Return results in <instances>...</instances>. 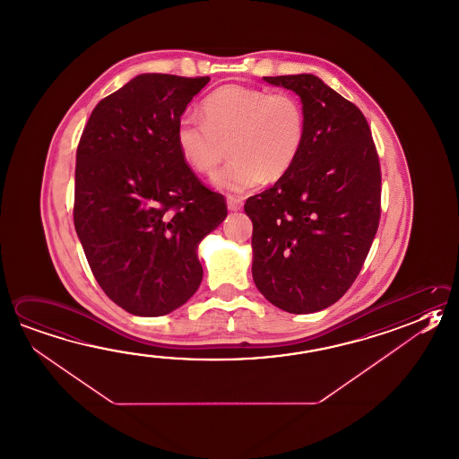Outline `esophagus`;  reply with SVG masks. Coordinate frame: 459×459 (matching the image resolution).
Instances as JSON below:
<instances>
[{
    "mask_svg": "<svg viewBox=\"0 0 459 459\" xmlns=\"http://www.w3.org/2000/svg\"><path fill=\"white\" fill-rule=\"evenodd\" d=\"M242 206V198H237V196H227V208H229V211H240Z\"/></svg>",
    "mask_w": 459,
    "mask_h": 459,
    "instance_id": "1",
    "label": "esophagus"
}]
</instances>
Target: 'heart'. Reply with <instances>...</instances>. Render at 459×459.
Masks as SVG:
<instances>
[{"instance_id": "b5f03b06", "label": "heart", "mask_w": 459, "mask_h": 459, "mask_svg": "<svg viewBox=\"0 0 459 459\" xmlns=\"http://www.w3.org/2000/svg\"><path fill=\"white\" fill-rule=\"evenodd\" d=\"M305 117L300 102L287 92L227 84L201 104V118L183 115L175 143L186 165L201 175L216 172L227 156L234 159L214 177L217 188L242 193L284 177L300 152Z\"/></svg>"}]
</instances>
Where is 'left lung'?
<instances>
[{"mask_svg":"<svg viewBox=\"0 0 459 459\" xmlns=\"http://www.w3.org/2000/svg\"><path fill=\"white\" fill-rule=\"evenodd\" d=\"M264 81L300 97L305 136L290 170L245 203L253 281L284 312H320L346 294L372 247L380 160L363 113L320 78Z\"/></svg>","mask_w":459,"mask_h":459,"instance_id":"8db88e82","label":"left lung"}]
</instances>
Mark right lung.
<instances>
[{
	"label": "right lung",
	"instance_id": "right-lung-1",
	"mask_svg": "<svg viewBox=\"0 0 459 459\" xmlns=\"http://www.w3.org/2000/svg\"><path fill=\"white\" fill-rule=\"evenodd\" d=\"M203 78L147 73L102 99L79 139L74 227L107 297L162 316L198 290V243L227 216L183 160L175 126Z\"/></svg>",
	"mask_w": 459,
	"mask_h": 459
}]
</instances>
